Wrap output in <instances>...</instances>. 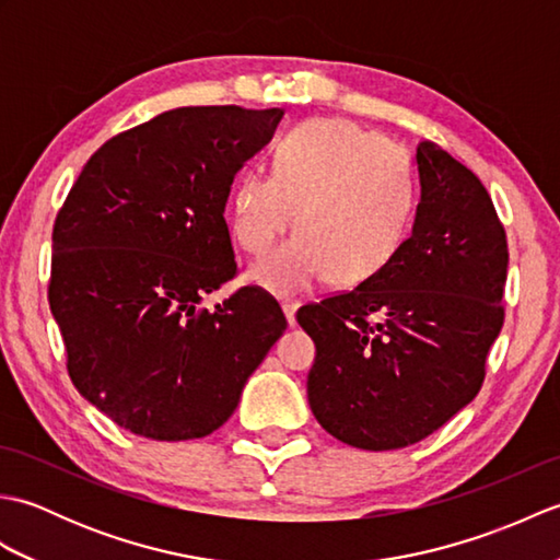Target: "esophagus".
<instances>
[{
  "label": "esophagus",
  "instance_id": "1",
  "mask_svg": "<svg viewBox=\"0 0 560 560\" xmlns=\"http://www.w3.org/2000/svg\"><path fill=\"white\" fill-rule=\"evenodd\" d=\"M281 307H283V315H287L289 327H295V311H299V303L287 301V303H281Z\"/></svg>",
  "mask_w": 560,
  "mask_h": 560
}]
</instances>
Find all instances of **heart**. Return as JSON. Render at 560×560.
I'll use <instances>...</instances> for the list:
<instances>
[{
  "mask_svg": "<svg viewBox=\"0 0 560 560\" xmlns=\"http://www.w3.org/2000/svg\"><path fill=\"white\" fill-rule=\"evenodd\" d=\"M419 187L404 149L377 132L313 120L273 151L271 173L249 168L231 189V233L265 255L293 223V241L249 269L273 295H301L331 279L359 287L397 257L416 217Z\"/></svg>",
  "mask_w": 560,
  "mask_h": 560,
  "instance_id": "obj_1",
  "label": "heart"
}]
</instances>
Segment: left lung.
Segmentation results:
<instances>
[{
	"label": "left lung",
	"instance_id": "left-lung-1",
	"mask_svg": "<svg viewBox=\"0 0 560 560\" xmlns=\"http://www.w3.org/2000/svg\"><path fill=\"white\" fill-rule=\"evenodd\" d=\"M416 163L421 201L397 257L295 315L317 349L315 419L373 452L419 443L467 407L505 319L508 237L491 195L433 141L419 144Z\"/></svg>",
	"mask_w": 560,
	"mask_h": 560
}]
</instances>
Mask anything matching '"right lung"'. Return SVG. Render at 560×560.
I'll use <instances>...</instances> for the list:
<instances>
[{
	"mask_svg": "<svg viewBox=\"0 0 560 560\" xmlns=\"http://www.w3.org/2000/svg\"><path fill=\"white\" fill-rule=\"evenodd\" d=\"M281 108L195 105L161 113L93 153L52 225L47 301L71 383L135 435L205 438L283 329L279 303L237 289L225 199Z\"/></svg>",
	"mask_w": 560,
	"mask_h": 560,
	"instance_id": "obj_1",
	"label": "right lung"
}]
</instances>
